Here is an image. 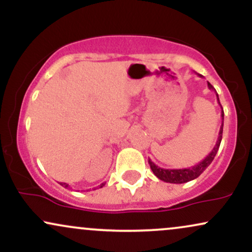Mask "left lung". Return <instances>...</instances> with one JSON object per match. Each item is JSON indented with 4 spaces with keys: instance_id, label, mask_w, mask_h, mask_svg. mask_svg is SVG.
<instances>
[{
    "instance_id": "8db88e82",
    "label": "left lung",
    "mask_w": 252,
    "mask_h": 252,
    "mask_svg": "<svg viewBox=\"0 0 252 252\" xmlns=\"http://www.w3.org/2000/svg\"><path fill=\"white\" fill-rule=\"evenodd\" d=\"M199 76H200V74H199ZM207 86H209L210 90H212V91L216 92L217 100H218V104L220 105V102H219V97H218V94H217L216 89L213 88V86L211 85L210 83H207ZM220 108H221V105H220ZM220 116H221L222 121H221L220 129H219L218 140H217L216 146L213 147V149L211 150L210 154L207 155L206 158H202L200 162H199L198 164H194L193 167H189V168H181V169H164V168H161V167L156 166V164L149 158L148 163L150 166V169L153 170V173H154L156 178H158L160 180H162L164 182H169V184H185V182L192 181V180H194V179L198 178V176L200 175L201 173L204 172V170L210 166L211 162H212L213 158H215V156L217 154V152H218L219 146H220L221 137H222V126H224V111H222V108H221Z\"/></svg>"
}]
</instances>
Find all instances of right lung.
<instances>
[{
	"label": "right lung",
	"instance_id": "obj_1",
	"mask_svg": "<svg viewBox=\"0 0 252 252\" xmlns=\"http://www.w3.org/2000/svg\"><path fill=\"white\" fill-rule=\"evenodd\" d=\"M60 185H62L63 187H65V189H67V187H68V185H67V184H65V182H60ZM104 185H105V182H104V184L100 185V186H99V189H102V187L104 186Z\"/></svg>",
	"mask_w": 252,
	"mask_h": 252
}]
</instances>
